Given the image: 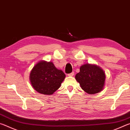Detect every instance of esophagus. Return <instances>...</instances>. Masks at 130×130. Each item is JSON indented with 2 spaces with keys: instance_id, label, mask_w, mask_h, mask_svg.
<instances>
[{
  "instance_id": "obj_1",
  "label": "esophagus",
  "mask_w": 130,
  "mask_h": 130,
  "mask_svg": "<svg viewBox=\"0 0 130 130\" xmlns=\"http://www.w3.org/2000/svg\"><path fill=\"white\" fill-rule=\"evenodd\" d=\"M74 74V72H72L71 73H69V74H68V76H70V77H72V76H73V75Z\"/></svg>"
}]
</instances>
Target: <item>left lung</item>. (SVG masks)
I'll return each mask as SVG.
<instances>
[{"label": "left lung", "mask_w": 130, "mask_h": 130, "mask_svg": "<svg viewBox=\"0 0 130 130\" xmlns=\"http://www.w3.org/2000/svg\"><path fill=\"white\" fill-rule=\"evenodd\" d=\"M75 78L81 89L90 94L102 91L105 86V72L102 68L95 64L81 65L80 72L76 74Z\"/></svg>", "instance_id": "1"}]
</instances>
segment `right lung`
I'll return each mask as SVG.
<instances>
[{
  "mask_svg": "<svg viewBox=\"0 0 130 130\" xmlns=\"http://www.w3.org/2000/svg\"><path fill=\"white\" fill-rule=\"evenodd\" d=\"M65 77V73L57 69L52 62L41 60L31 70L29 78L32 88L37 92L50 95L61 87Z\"/></svg>",
  "mask_w": 130,
  "mask_h": 130,
  "instance_id": "right-lung-1",
  "label": "right lung"
}]
</instances>
